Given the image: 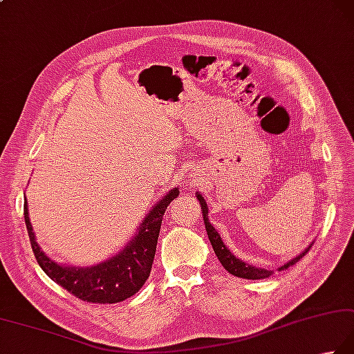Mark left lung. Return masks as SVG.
<instances>
[{"mask_svg":"<svg viewBox=\"0 0 354 354\" xmlns=\"http://www.w3.org/2000/svg\"><path fill=\"white\" fill-rule=\"evenodd\" d=\"M196 198H198L199 204H201V209H203V216H204L205 230H207V234H209V239H210V242H212L213 250H214V253H216L219 262H221V264H223V267L227 270V272L232 273L233 276H238V278H244V279H266V278H268V276L273 273L272 270L258 268V267H253V266H250V264H245L244 261L238 259L236 256H234L230 250H228V248L224 245L223 239H221L219 233H218L216 230H214V227L209 223V216H207V213H209V209H207V204H205L204 198L201 196L199 193H198ZM311 245H313V242H311V244L308 245V248H306V250H304L301 254H297L296 258H293L292 261H288L287 264H283V266L279 268V272H281V270H286V268H288V267L295 266L297 261L302 259L304 256H306V254L310 252Z\"/></svg>","mask_w":354,"mask_h":354,"instance_id":"1","label":"left lung"}]
</instances>
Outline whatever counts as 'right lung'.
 Wrapping results in <instances>:
<instances>
[{
	"label": "right lung",
	"instance_id": "add662e5",
	"mask_svg": "<svg viewBox=\"0 0 354 354\" xmlns=\"http://www.w3.org/2000/svg\"><path fill=\"white\" fill-rule=\"evenodd\" d=\"M178 195L179 190L175 187L150 210L136 236L121 253L90 268L62 267L47 258L35 239L27 201H24V221L35 258L48 278L81 301L90 304H116L126 301L127 297L140 292L150 276L162 216L167 205Z\"/></svg>",
	"mask_w": 354,
	"mask_h": 354
}]
</instances>
